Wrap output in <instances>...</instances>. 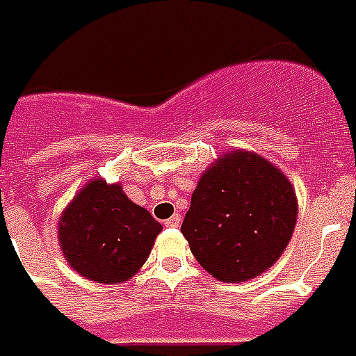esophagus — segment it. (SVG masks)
<instances>
[{"label": "esophagus", "instance_id": "obj_1", "mask_svg": "<svg viewBox=\"0 0 356 356\" xmlns=\"http://www.w3.org/2000/svg\"><path fill=\"white\" fill-rule=\"evenodd\" d=\"M180 223H181V216L175 213L172 218L165 221V227H168V229H176V227H180Z\"/></svg>", "mask_w": 356, "mask_h": 356}]
</instances>
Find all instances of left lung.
Returning <instances> with one entry per match:
<instances>
[{
    "instance_id": "1",
    "label": "left lung",
    "mask_w": 356,
    "mask_h": 356,
    "mask_svg": "<svg viewBox=\"0 0 356 356\" xmlns=\"http://www.w3.org/2000/svg\"><path fill=\"white\" fill-rule=\"evenodd\" d=\"M296 213L287 176L255 152L234 149L200 176L181 234L200 266L219 282H248L282 257Z\"/></svg>"
}]
</instances>
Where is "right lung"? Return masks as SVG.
<instances>
[{"instance_id": "add662e5", "label": "right lung", "mask_w": 356, "mask_h": 356, "mask_svg": "<svg viewBox=\"0 0 356 356\" xmlns=\"http://www.w3.org/2000/svg\"><path fill=\"white\" fill-rule=\"evenodd\" d=\"M161 229L120 184L95 178L63 210L58 238L63 257L80 276L111 285L137 274Z\"/></svg>"}]
</instances>
